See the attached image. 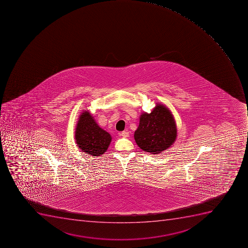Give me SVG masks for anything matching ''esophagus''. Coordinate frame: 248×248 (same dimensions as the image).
Here are the masks:
<instances>
[{
    "label": "esophagus",
    "instance_id": "1",
    "mask_svg": "<svg viewBox=\"0 0 248 248\" xmlns=\"http://www.w3.org/2000/svg\"><path fill=\"white\" fill-rule=\"evenodd\" d=\"M121 135H122V137H123V138H128V137H129V132L123 131L122 132V134H121Z\"/></svg>",
    "mask_w": 248,
    "mask_h": 248
}]
</instances>
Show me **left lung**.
I'll return each instance as SVG.
<instances>
[{
  "label": "left lung",
  "mask_w": 248,
  "mask_h": 248,
  "mask_svg": "<svg viewBox=\"0 0 248 248\" xmlns=\"http://www.w3.org/2000/svg\"><path fill=\"white\" fill-rule=\"evenodd\" d=\"M176 125L170 110L157 104L150 114L144 113L134 133L136 143L140 149L152 154H159L174 142Z\"/></svg>",
  "instance_id": "obj_1"
}]
</instances>
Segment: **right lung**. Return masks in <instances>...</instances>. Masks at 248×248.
Here are the masks:
<instances>
[{
  "instance_id": "1",
  "label": "right lung",
  "mask_w": 248,
  "mask_h": 248,
  "mask_svg": "<svg viewBox=\"0 0 248 248\" xmlns=\"http://www.w3.org/2000/svg\"><path fill=\"white\" fill-rule=\"evenodd\" d=\"M75 138L81 151L93 156L103 155L111 141L110 134L99 127L87 110L80 114L76 128Z\"/></svg>"
}]
</instances>
